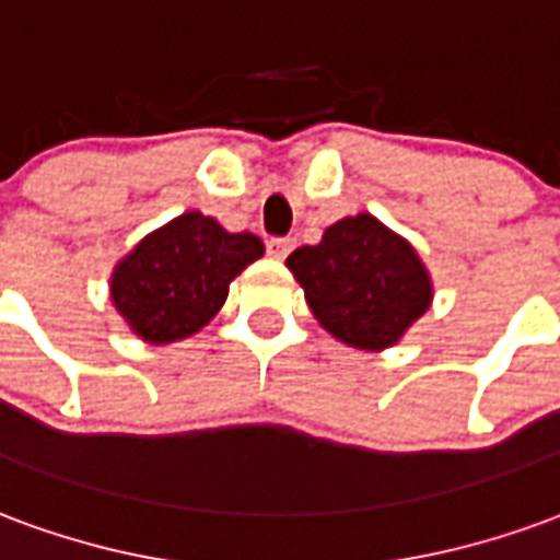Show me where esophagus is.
I'll list each match as a JSON object with an SVG mask.
<instances>
[{
	"label": "esophagus",
	"mask_w": 560,
	"mask_h": 560,
	"mask_svg": "<svg viewBox=\"0 0 560 560\" xmlns=\"http://www.w3.org/2000/svg\"><path fill=\"white\" fill-rule=\"evenodd\" d=\"M291 248H293L291 236H272V240H267L269 257H276V260H284V257L291 255Z\"/></svg>",
	"instance_id": "1"
}]
</instances>
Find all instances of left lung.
<instances>
[{
  "label": "left lung",
  "instance_id": "1",
  "mask_svg": "<svg viewBox=\"0 0 560 560\" xmlns=\"http://www.w3.org/2000/svg\"><path fill=\"white\" fill-rule=\"evenodd\" d=\"M320 327L360 351H384L432 305V279L408 240L360 212L288 257Z\"/></svg>",
  "mask_w": 560,
  "mask_h": 560
}]
</instances>
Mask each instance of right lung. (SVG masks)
Here are the masks:
<instances>
[{
  "label": "right lung",
  "mask_w": 560,
  "mask_h": 560,
  "mask_svg": "<svg viewBox=\"0 0 560 560\" xmlns=\"http://www.w3.org/2000/svg\"><path fill=\"white\" fill-rule=\"evenodd\" d=\"M260 255L255 233H228L203 212H183L116 264L110 300L149 345L188 339L219 315L231 281Z\"/></svg>",
  "instance_id": "right-lung-1"
}]
</instances>
